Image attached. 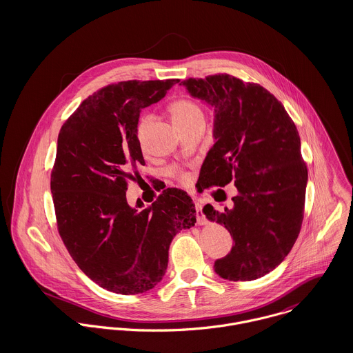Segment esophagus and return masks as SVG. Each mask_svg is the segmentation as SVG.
I'll return each mask as SVG.
<instances>
[{"label": "esophagus", "mask_w": 353, "mask_h": 353, "mask_svg": "<svg viewBox=\"0 0 353 353\" xmlns=\"http://www.w3.org/2000/svg\"><path fill=\"white\" fill-rule=\"evenodd\" d=\"M194 208H196V212H197V223H199L200 225L206 224V219H205V216H203V213H202L201 203L196 202V203H194Z\"/></svg>", "instance_id": "obj_1"}]
</instances>
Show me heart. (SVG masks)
<instances>
[{"label": "heart", "mask_w": 353, "mask_h": 353, "mask_svg": "<svg viewBox=\"0 0 353 353\" xmlns=\"http://www.w3.org/2000/svg\"><path fill=\"white\" fill-rule=\"evenodd\" d=\"M168 111L172 117L174 123L178 129L185 128L188 125L196 123V122H205V112L201 104L192 98H181L172 101L168 107ZM150 122L148 115H141L136 125V136L137 140L141 143L144 137L145 128Z\"/></svg>", "instance_id": "heart-1"}]
</instances>
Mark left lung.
<instances>
[{"label":"left lung","instance_id":"8db88e82","mask_svg":"<svg viewBox=\"0 0 353 353\" xmlns=\"http://www.w3.org/2000/svg\"><path fill=\"white\" fill-rule=\"evenodd\" d=\"M179 85L213 110L214 144L202 164V185L235 181L238 190L231 209L219 212L209 205L202 210L234 239L230 254L214 262V272L231 281L256 280L284 261L301 232L307 167L298 129L259 84L224 73Z\"/></svg>","mask_w":353,"mask_h":353}]
</instances>
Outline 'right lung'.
<instances>
[{
	"label": "right lung",
	"instance_id": "add662e5",
	"mask_svg": "<svg viewBox=\"0 0 353 353\" xmlns=\"http://www.w3.org/2000/svg\"><path fill=\"white\" fill-rule=\"evenodd\" d=\"M179 80L121 81L83 101L62 125L51 172L59 235L77 266L101 288L136 295L161 281L174 236L194 225L193 200L167 189L151 206L126 201L144 165L136 125L143 108Z\"/></svg>",
	"mask_w": 353,
	"mask_h": 353
}]
</instances>
